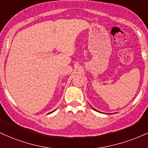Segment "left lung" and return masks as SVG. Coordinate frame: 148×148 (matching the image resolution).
<instances>
[{"label": "left lung", "mask_w": 148, "mask_h": 148, "mask_svg": "<svg viewBox=\"0 0 148 148\" xmlns=\"http://www.w3.org/2000/svg\"><path fill=\"white\" fill-rule=\"evenodd\" d=\"M91 107H92V106H91ZM92 109H93L94 110H95V111H97V112H99V111H98V110H96V109H94V108H92Z\"/></svg>", "instance_id": "left-lung-1"}]
</instances>
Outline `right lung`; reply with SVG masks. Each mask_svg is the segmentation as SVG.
Returning <instances> with one entry per match:
<instances>
[{"mask_svg": "<svg viewBox=\"0 0 148 148\" xmlns=\"http://www.w3.org/2000/svg\"><path fill=\"white\" fill-rule=\"evenodd\" d=\"M55 110H54V111H53V112H50V113H49V114H51V113H52V112H54L55 111Z\"/></svg>", "mask_w": 148, "mask_h": 148, "instance_id": "1", "label": "right lung"}]
</instances>
